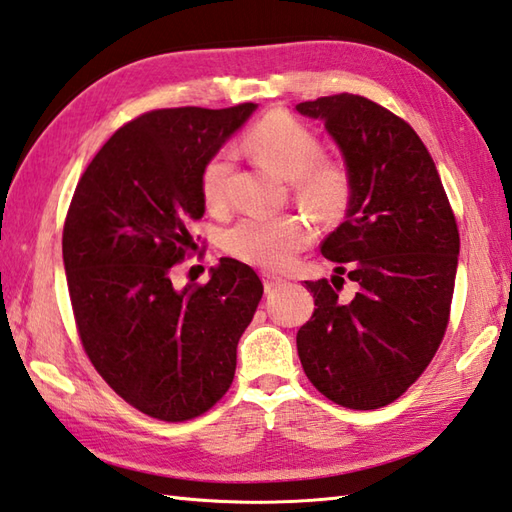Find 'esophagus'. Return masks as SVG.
<instances>
[{"instance_id":"obj_1","label":"esophagus","mask_w":512,"mask_h":512,"mask_svg":"<svg viewBox=\"0 0 512 512\" xmlns=\"http://www.w3.org/2000/svg\"><path fill=\"white\" fill-rule=\"evenodd\" d=\"M284 284H286V279H281L277 275H270V273H264V288H266V292H273V290L281 288Z\"/></svg>"}]
</instances>
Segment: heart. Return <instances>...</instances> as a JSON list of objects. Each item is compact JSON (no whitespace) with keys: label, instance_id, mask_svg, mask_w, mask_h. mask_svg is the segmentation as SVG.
<instances>
[{"label":"heart","instance_id":"heart-1","mask_svg":"<svg viewBox=\"0 0 512 512\" xmlns=\"http://www.w3.org/2000/svg\"><path fill=\"white\" fill-rule=\"evenodd\" d=\"M246 147L266 169L295 182L297 200L323 220L339 217L350 202V173L334 160L321 158V143L306 125L286 114H270L246 136ZM233 151L220 149L204 162L200 193L209 209L226 202ZM312 239V228L297 215L262 220L246 217L226 233L224 246L233 257L262 268H281L292 262Z\"/></svg>","mask_w":512,"mask_h":512}]
</instances>
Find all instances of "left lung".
<instances>
[{
	"label": "left lung",
	"mask_w": 512,
	"mask_h": 512,
	"mask_svg": "<svg viewBox=\"0 0 512 512\" xmlns=\"http://www.w3.org/2000/svg\"><path fill=\"white\" fill-rule=\"evenodd\" d=\"M295 110L325 125L350 173L345 222L321 253L359 286L345 300L338 275L306 281L317 308L297 332L303 372L336 405L385 407L416 383L447 330L458 224L427 147L402 118L356 94Z\"/></svg>",
	"instance_id": "1"
}]
</instances>
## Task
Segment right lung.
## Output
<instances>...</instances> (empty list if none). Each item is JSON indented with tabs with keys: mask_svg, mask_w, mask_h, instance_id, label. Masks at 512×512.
I'll use <instances>...</instances> for the list:
<instances>
[{
	"mask_svg": "<svg viewBox=\"0 0 512 512\" xmlns=\"http://www.w3.org/2000/svg\"><path fill=\"white\" fill-rule=\"evenodd\" d=\"M255 103L173 107L138 116L94 156L63 226V266L81 343L105 383L151 418L209 411L233 383L237 343L262 301L250 266L224 257L204 286L171 268L204 215V162Z\"/></svg>",
	"mask_w": 512,
	"mask_h": 512,
	"instance_id": "obj_1",
	"label": "right lung"
}]
</instances>
